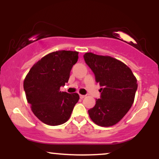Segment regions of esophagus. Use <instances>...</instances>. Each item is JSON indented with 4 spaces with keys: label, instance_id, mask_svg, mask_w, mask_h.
<instances>
[{
    "label": "esophagus",
    "instance_id": "obj_1",
    "mask_svg": "<svg viewBox=\"0 0 159 159\" xmlns=\"http://www.w3.org/2000/svg\"><path fill=\"white\" fill-rule=\"evenodd\" d=\"M79 96H80V98H81V99H82V98H84L86 96H85V95H81V94H80V95H79Z\"/></svg>",
    "mask_w": 159,
    "mask_h": 159
}]
</instances>
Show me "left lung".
Here are the masks:
<instances>
[{
	"instance_id": "1",
	"label": "left lung",
	"mask_w": 159,
	"mask_h": 159,
	"mask_svg": "<svg viewBox=\"0 0 159 159\" xmlns=\"http://www.w3.org/2000/svg\"><path fill=\"white\" fill-rule=\"evenodd\" d=\"M84 59L101 87L100 98L96 99L95 106L88 111L89 116L100 126L114 125L134 102L138 89L136 78L125 63L111 57L89 52L84 55Z\"/></svg>"
}]
</instances>
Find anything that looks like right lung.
<instances>
[{"instance_id":"obj_1","label":"right lung","mask_w":159,"mask_h":159,"mask_svg":"<svg viewBox=\"0 0 159 159\" xmlns=\"http://www.w3.org/2000/svg\"><path fill=\"white\" fill-rule=\"evenodd\" d=\"M78 55V52L72 51L50 53L33 66L24 81V90L33 113L47 125L66 123L79 99L78 93L60 90L68 82Z\"/></svg>"}]
</instances>
